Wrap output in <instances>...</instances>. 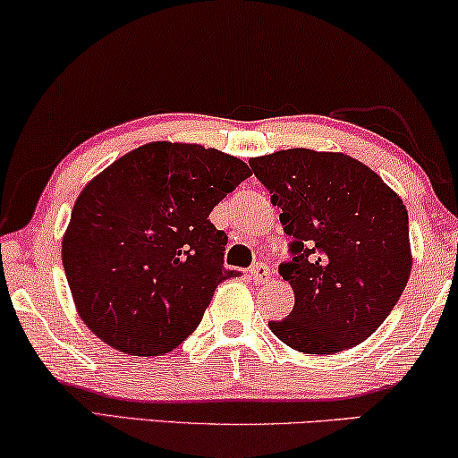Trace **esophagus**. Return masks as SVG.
<instances>
[{
  "label": "esophagus",
  "mask_w": 458,
  "mask_h": 458,
  "mask_svg": "<svg viewBox=\"0 0 458 458\" xmlns=\"http://www.w3.org/2000/svg\"><path fill=\"white\" fill-rule=\"evenodd\" d=\"M250 277L254 279V284H267L271 279V268H268L265 262H256V265L250 268Z\"/></svg>",
  "instance_id": "1"
}]
</instances>
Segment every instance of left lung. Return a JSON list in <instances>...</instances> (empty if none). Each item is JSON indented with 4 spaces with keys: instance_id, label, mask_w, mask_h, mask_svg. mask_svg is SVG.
Here are the masks:
<instances>
[{
    "instance_id": "8db88e82",
    "label": "left lung",
    "mask_w": 458,
    "mask_h": 458,
    "mask_svg": "<svg viewBox=\"0 0 458 458\" xmlns=\"http://www.w3.org/2000/svg\"><path fill=\"white\" fill-rule=\"evenodd\" d=\"M281 208L292 260L279 267L293 310L268 327L304 354H335L386 321L409 281V212L392 187L352 156L281 149L250 160Z\"/></svg>"
}]
</instances>
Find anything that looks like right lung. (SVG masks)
<instances>
[{"instance_id": "1", "label": "right lung", "mask_w": 458, "mask_h": 458, "mask_svg": "<svg viewBox=\"0 0 458 458\" xmlns=\"http://www.w3.org/2000/svg\"><path fill=\"white\" fill-rule=\"evenodd\" d=\"M250 177L243 160L198 143L152 141L79 193L62 265L83 323L131 356L171 352L202 321L227 235L208 215Z\"/></svg>"}]
</instances>
